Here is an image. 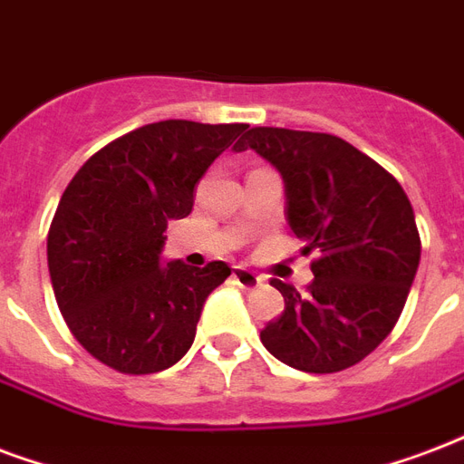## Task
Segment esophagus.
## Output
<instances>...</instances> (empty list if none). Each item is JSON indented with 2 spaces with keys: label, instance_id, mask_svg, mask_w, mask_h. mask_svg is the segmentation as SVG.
Wrapping results in <instances>:
<instances>
[{
  "label": "esophagus",
  "instance_id": "1",
  "mask_svg": "<svg viewBox=\"0 0 464 464\" xmlns=\"http://www.w3.org/2000/svg\"><path fill=\"white\" fill-rule=\"evenodd\" d=\"M233 279H236V285L243 289H256L260 282H263V277H257L256 272L246 270V267H236L233 270Z\"/></svg>",
  "mask_w": 464,
  "mask_h": 464
}]
</instances>
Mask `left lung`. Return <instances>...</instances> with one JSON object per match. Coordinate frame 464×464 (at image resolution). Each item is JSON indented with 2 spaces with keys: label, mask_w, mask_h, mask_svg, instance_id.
Listing matches in <instances>:
<instances>
[{
  "label": "left lung",
  "mask_w": 464,
  "mask_h": 464,
  "mask_svg": "<svg viewBox=\"0 0 464 464\" xmlns=\"http://www.w3.org/2000/svg\"><path fill=\"white\" fill-rule=\"evenodd\" d=\"M253 148L287 187V221L311 260L304 295L272 277L285 311L260 341L285 365L328 374L358 365L397 326L420 260L411 201L380 162L331 133L256 126Z\"/></svg>",
  "instance_id": "8db88e82"
}]
</instances>
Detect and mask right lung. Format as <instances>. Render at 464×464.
Returning a JSON list of instances; mask_svg holds the SVG:
<instances>
[{"mask_svg":"<svg viewBox=\"0 0 464 464\" xmlns=\"http://www.w3.org/2000/svg\"><path fill=\"white\" fill-rule=\"evenodd\" d=\"M246 129L148 123L106 143L65 187L48 231V270L70 334L102 365L153 374L189 350L201 306L231 267H160L162 233L192 214L201 175Z\"/></svg>","mask_w":464,"mask_h":464,"instance_id":"add662e5","label":"right lung"}]
</instances>
